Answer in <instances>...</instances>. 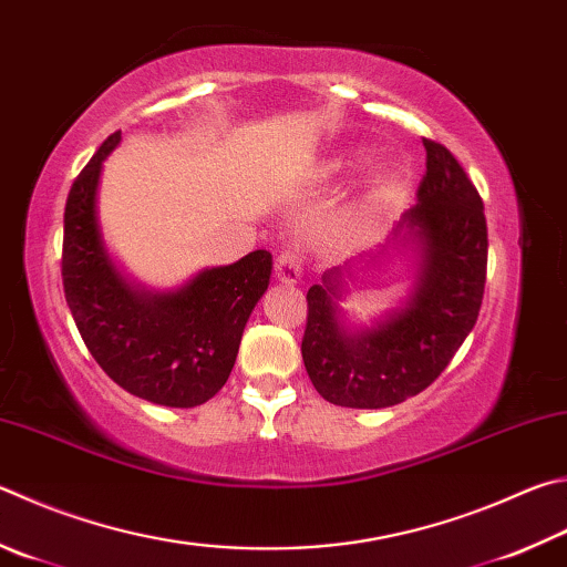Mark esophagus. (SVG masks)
Wrapping results in <instances>:
<instances>
[{"label": "esophagus", "instance_id": "34e87169", "mask_svg": "<svg viewBox=\"0 0 567 567\" xmlns=\"http://www.w3.org/2000/svg\"><path fill=\"white\" fill-rule=\"evenodd\" d=\"M275 277L285 285H297L302 277V257L295 250H285L275 260Z\"/></svg>", "mask_w": 567, "mask_h": 567}]
</instances>
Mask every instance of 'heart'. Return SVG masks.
I'll return each mask as SVG.
<instances>
[{
    "mask_svg": "<svg viewBox=\"0 0 567 567\" xmlns=\"http://www.w3.org/2000/svg\"><path fill=\"white\" fill-rule=\"evenodd\" d=\"M401 178L394 168L389 166H379L372 173H369L362 193L357 198V213L362 218H374V215L382 213L386 205L394 200V195L399 193Z\"/></svg>",
    "mask_w": 567,
    "mask_h": 567,
    "instance_id": "heart-1",
    "label": "heart"
}]
</instances>
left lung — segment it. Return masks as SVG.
Segmentation results:
<instances>
[{"instance_id": "obj_1", "label": "left lung", "mask_w": 567, "mask_h": 567, "mask_svg": "<svg viewBox=\"0 0 567 567\" xmlns=\"http://www.w3.org/2000/svg\"><path fill=\"white\" fill-rule=\"evenodd\" d=\"M424 148L419 203L372 255L412 250L415 282L408 300L369 328L348 322L346 280L371 260L332 267L307 292L302 359L329 404L386 409L416 396L444 372L478 319L488 262L483 200L446 146L424 138Z\"/></svg>"}]
</instances>
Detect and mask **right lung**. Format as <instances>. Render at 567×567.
<instances>
[{"label":"right lung","instance_id":"1","mask_svg":"<svg viewBox=\"0 0 567 567\" xmlns=\"http://www.w3.org/2000/svg\"><path fill=\"white\" fill-rule=\"evenodd\" d=\"M113 133L79 173L64 210L61 277L71 317L99 367L133 396L190 409L213 399L235 367L245 324L270 285L272 255L205 267L176 290L131 282L113 260L99 223L104 161Z\"/></svg>","mask_w":567,"mask_h":567}]
</instances>
